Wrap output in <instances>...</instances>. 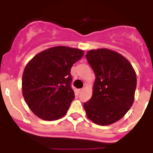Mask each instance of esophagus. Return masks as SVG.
<instances>
[{
	"label": "esophagus",
	"mask_w": 153,
	"mask_h": 153,
	"mask_svg": "<svg viewBox=\"0 0 153 153\" xmlns=\"http://www.w3.org/2000/svg\"><path fill=\"white\" fill-rule=\"evenodd\" d=\"M83 90H84V88H80V89H78V92H79V93L82 92V91H83Z\"/></svg>",
	"instance_id": "obj_1"
}]
</instances>
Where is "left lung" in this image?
I'll list each match as a JSON object with an SVG mask.
<instances>
[{
  "mask_svg": "<svg viewBox=\"0 0 153 153\" xmlns=\"http://www.w3.org/2000/svg\"><path fill=\"white\" fill-rule=\"evenodd\" d=\"M85 56L96 77L92 97L84 103L86 115L97 125H111L132 107L136 75L129 62L111 50H91Z\"/></svg>",
  "mask_w": 153,
  "mask_h": 153,
  "instance_id": "left-lung-1",
  "label": "left lung"
}]
</instances>
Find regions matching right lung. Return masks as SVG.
<instances>
[{"label":"right lung","instance_id":"1","mask_svg":"<svg viewBox=\"0 0 153 153\" xmlns=\"http://www.w3.org/2000/svg\"><path fill=\"white\" fill-rule=\"evenodd\" d=\"M83 54L80 49L58 46L40 52L28 62L22 75V91L37 116L52 121L65 115L75 99L71 68Z\"/></svg>","mask_w":153,"mask_h":153}]
</instances>
